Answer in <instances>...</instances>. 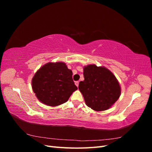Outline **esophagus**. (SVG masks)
Returning <instances> with one entry per match:
<instances>
[{
    "label": "esophagus",
    "mask_w": 152,
    "mask_h": 152,
    "mask_svg": "<svg viewBox=\"0 0 152 152\" xmlns=\"http://www.w3.org/2000/svg\"><path fill=\"white\" fill-rule=\"evenodd\" d=\"M75 85H76L77 87H79V81H76V82H75Z\"/></svg>",
    "instance_id": "esophagus-1"
}]
</instances>
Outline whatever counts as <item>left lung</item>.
Segmentation results:
<instances>
[{
  "label": "left lung",
  "mask_w": 152,
  "mask_h": 152,
  "mask_svg": "<svg viewBox=\"0 0 152 152\" xmlns=\"http://www.w3.org/2000/svg\"><path fill=\"white\" fill-rule=\"evenodd\" d=\"M84 80L79 89L87 107L95 111L108 110L121 95V87L116 77L107 68L90 65L84 68Z\"/></svg>",
  "instance_id": "left-lung-1"
}]
</instances>
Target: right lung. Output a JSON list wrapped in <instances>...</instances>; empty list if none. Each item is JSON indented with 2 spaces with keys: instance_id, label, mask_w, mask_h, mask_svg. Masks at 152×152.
<instances>
[{
  "instance_id": "right-lung-1",
  "label": "right lung",
  "mask_w": 152,
  "mask_h": 152,
  "mask_svg": "<svg viewBox=\"0 0 152 152\" xmlns=\"http://www.w3.org/2000/svg\"><path fill=\"white\" fill-rule=\"evenodd\" d=\"M72 72L65 63H48L35 73L32 89L39 101L56 107L66 102L77 89L72 79Z\"/></svg>"
}]
</instances>
